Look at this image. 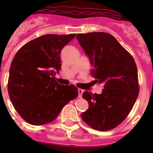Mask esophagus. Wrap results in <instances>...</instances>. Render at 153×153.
<instances>
[{
	"instance_id": "esophagus-1",
	"label": "esophagus",
	"mask_w": 153,
	"mask_h": 153,
	"mask_svg": "<svg viewBox=\"0 0 153 153\" xmlns=\"http://www.w3.org/2000/svg\"><path fill=\"white\" fill-rule=\"evenodd\" d=\"M83 90H82V89H78V96H79V98L82 97V94H83Z\"/></svg>"
}]
</instances>
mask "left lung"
Listing matches in <instances>:
<instances>
[{
    "label": "left lung",
    "instance_id": "left-lung-1",
    "mask_svg": "<svg viewBox=\"0 0 153 153\" xmlns=\"http://www.w3.org/2000/svg\"><path fill=\"white\" fill-rule=\"evenodd\" d=\"M76 39L93 65V83L103 85L100 94L83 93L89 108L81 118L96 130L114 129L129 115L139 95L134 59L109 33H78Z\"/></svg>",
    "mask_w": 153,
    "mask_h": 153
}]
</instances>
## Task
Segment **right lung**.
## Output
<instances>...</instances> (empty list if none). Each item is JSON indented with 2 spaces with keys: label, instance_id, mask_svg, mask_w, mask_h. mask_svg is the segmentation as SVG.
<instances>
[{
  "label": "right lung",
  "instance_id": "1",
  "mask_svg": "<svg viewBox=\"0 0 153 153\" xmlns=\"http://www.w3.org/2000/svg\"><path fill=\"white\" fill-rule=\"evenodd\" d=\"M76 34H46L24 44L12 60L7 90L14 109L27 123L41 126L52 122L78 96L74 85L56 82L60 52Z\"/></svg>",
  "mask_w": 153,
  "mask_h": 153
}]
</instances>
